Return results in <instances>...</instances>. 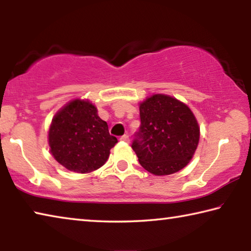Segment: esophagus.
Returning <instances> with one entry per match:
<instances>
[{
    "mask_svg": "<svg viewBox=\"0 0 251 251\" xmlns=\"http://www.w3.org/2000/svg\"><path fill=\"white\" fill-rule=\"evenodd\" d=\"M120 139L122 142H129V136L128 135H123Z\"/></svg>",
    "mask_w": 251,
    "mask_h": 251,
    "instance_id": "esophagus-1",
    "label": "esophagus"
}]
</instances>
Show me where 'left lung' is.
Instances as JSON below:
<instances>
[{
  "mask_svg": "<svg viewBox=\"0 0 251 251\" xmlns=\"http://www.w3.org/2000/svg\"><path fill=\"white\" fill-rule=\"evenodd\" d=\"M139 117L141 126L131 143L139 164L157 176L184 168L199 142L198 123L188 106L155 94L139 106Z\"/></svg>",
  "mask_w": 251,
  "mask_h": 251,
  "instance_id": "left-lung-1",
  "label": "left lung"
}]
</instances>
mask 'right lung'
<instances>
[{
  "label": "right lung",
  "mask_w": 251,
  "mask_h": 251,
  "mask_svg": "<svg viewBox=\"0 0 251 251\" xmlns=\"http://www.w3.org/2000/svg\"><path fill=\"white\" fill-rule=\"evenodd\" d=\"M117 138L88 100H75L55 115L50 127V152L74 173H91L103 166Z\"/></svg>",
  "instance_id": "right-lung-1"
}]
</instances>
